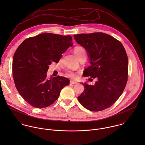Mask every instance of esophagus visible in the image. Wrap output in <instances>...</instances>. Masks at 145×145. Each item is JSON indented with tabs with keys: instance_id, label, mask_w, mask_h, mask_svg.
I'll list each match as a JSON object with an SVG mask.
<instances>
[{
	"instance_id": "1",
	"label": "esophagus",
	"mask_w": 145,
	"mask_h": 145,
	"mask_svg": "<svg viewBox=\"0 0 145 145\" xmlns=\"http://www.w3.org/2000/svg\"><path fill=\"white\" fill-rule=\"evenodd\" d=\"M77 83H78L77 82H76L75 81H72V80L70 81V84H76Z\"/></svg>"
}]
</instances>
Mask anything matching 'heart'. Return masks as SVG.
Returning <instances> with one entry per match:
<instances>
[{"mask_svg":"<svg viewBox=\"0 0 145 145\" xmlns=\"http://www.w3.org/2000/svg\"><path fill=\"white\" fill-rule=\"evenodd\" d=\"M74 53L79 60L83 56L85 55V50L82 47L77 46L74 48ZM66 75L72 79H76L77 78L76 74L71 71H67L66 72Z\"/></svg>","mask_w":145,"mask_h":145,"instance_id":"obj_1","label":"heart"}]
</instances>
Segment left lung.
<instances>
[{"instance_id":"1","label":"left lung","mask_w":145,"mask_h":145,"mask_svg":"<svg viewBox=\"0 0 145 145\" xmlns=\"http://www.w3.org/2000/svg\"><path fill=\"white\" fill-rule=\"evenodd\" d=\"M74 37L86 50L91 64L84 70V76L97 80L94 85L80 83L85 88L78 99L89 110H103L114 104L125 87L128 69L125 50L121 42L102 32Z\"/></svg>"}]
</instances>
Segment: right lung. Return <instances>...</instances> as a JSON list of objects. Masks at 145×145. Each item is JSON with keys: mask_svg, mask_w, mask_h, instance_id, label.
Listing matches in <instances>:
<instances>
[{"mask_svg": "<svg viewBox=\"0 0 145 145\" xmlns=\"http://www.w3.org/2000/svg\"><path fill=\"white\" fill-rule=\"evenodd\" d=\"M73 46L71 36L45 33L25 40L13 60L16 87L24 100L37 108H46L59 98L70 80L65 77L47 78L51 62L58 63L62 54Z\"/></svg>", "mask_w": 145, "mask_h": 145, "instance_id": "1", "label": "right lung"}]
</instances>
